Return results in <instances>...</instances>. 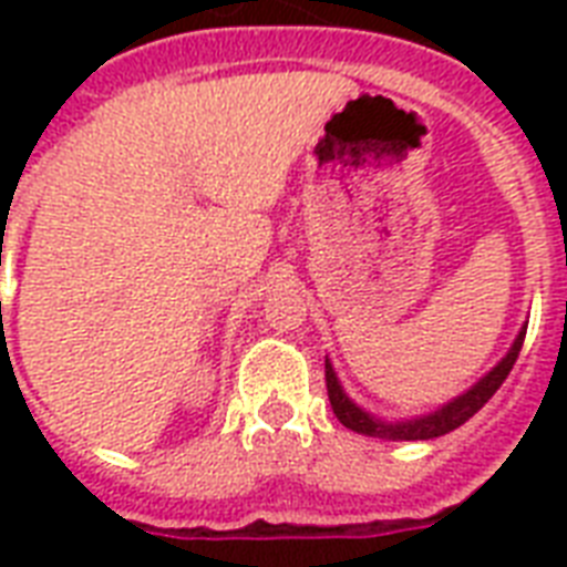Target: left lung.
Segmentation results:
<instances>
[{"mask_svg":"<svg viewBox=\"0 0 567 567\" xmlns=\"http://www.w3.org/2000/svg\"><path fill=\"white\" fill-rule=\"evenodd\" d=\"M524 336H527V329L515 338V344H512L509 355L503 359L497 368L485 379H480L467 394L456 396L453 403H447L439 412L426 414V417H417V421H405V423H382L373 421L371 414L362 412L359 405L350 403V396L341 391L338 385V377L332 371V364L327 362V391H329V403H332V412L341 423H344L347 430L362 432V435H377V439H396V441H426V439H439V435H447V432L458 430L462 423L471 421L480 409H483L488 400L494 396V391L503 385V379L509 377L512 364L518 359L520 347H524Z\"/></svg>","mask_w":567,"mask_h":567,"instance_id":"obj_1","label":"left lung"}]
</instances>
